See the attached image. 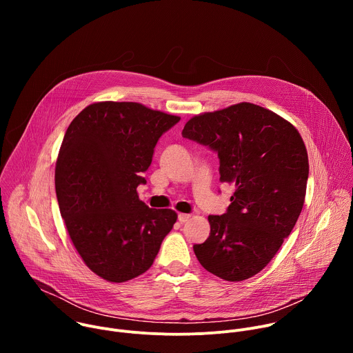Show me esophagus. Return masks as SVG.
<instances>
[{
    "mask_svg": "<svg viewBox=\"0 0 353 353\" xmlns=\"http://www.w3.org/2000/svg\"><path fill=\"white\" fill-rule=\"evenodd\" d=\"M190 218H191L190 214H179V222L180 223H185Z\"/></svg>",
    "mask_w": 353,
    "mask_h": 353,
    "instance_id": "34e87169",
    "label": "esophagus"
}]
</instances>
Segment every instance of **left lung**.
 <instances>
[{
    "label": "left lung",
    "mask_w": 353,
    "mask_h": 353,
    "mask_svg": "<svg viewBox=\"0 0 353 353\" xmlns=\"http://www.w3.org/2000/svg\"><path fill=\"white\" fill-rule=\"evenodd\" d=\"M183 137L216 150L221 181L234 185L223 215H210V237L194 245L207 271L230 282L259 274L296 225L306 196L307 149L276 113L241 102L190 119Z\"/></svg>",
    "instance_id": "1"
}]
</instances>
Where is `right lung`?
<instances>
[{
	"label": "right lung",
	"mask_w": 353,
	"mask_h": 353,
	"mask_svg": "<svg viewBox=\"0 0 353 353\" xmlns=\"http://www.w3.org/2000/svg\"><path fill=\"white\" fill-rule=\"evenodd\" d=\"M180 117L135 102H97L70 124L56 162V192L70 239L86 267L121 283L154 264L177 221L155 210L137 187L161 135Z\"/></svg>",
	"instance_id": "obj_1"
}]
</instances>
